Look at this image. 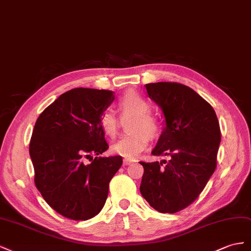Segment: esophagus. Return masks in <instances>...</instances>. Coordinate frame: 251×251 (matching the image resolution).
Returning a JSON list of instances; mask_svg holds the SVG:
<instances>
[{
	"label": "esophagus",
	"mask_w": 251,
	"mask_h": 251,
	"mask_svg": "<svg viewBox=\"0 0 251 251\" xmlns=\"http://www.w3.org/2000/svg\"><path fill=\"white\" fill-rule=\"evenodd\" d=\"M131 163H132V160H129V159H124V160H123V164H124L125 166L130 165Z\"/></svg>",
	"instance_id": "obj_1"
}]
</instances>
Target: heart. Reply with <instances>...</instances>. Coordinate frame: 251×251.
I'll return each mask as SVG.
<instances>
[{"instance_id": "1", "label": "heart", "mask_w": 251, "mask_h": 251, "mask_svg": "<svg viewBox=\"0 0 251 251\" xmlns=\"http://www.w3.org/2000/svg\"><path fill=\"white\" fill-rule=\"evenodd\" d=\"M119 109L121 113L134 114L131 121L129 130L132 131L121 137L111 146L113 153L126 159H134L149 144L150 135L151 138L156 137L161 130L159 119L150 114L151 105L144 97L137 92H128L119 101ZM99 124L103 132L108 137H114L118 131V117L112 109H106L100 117Z\"/></svg>"}]
</instances>
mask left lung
<instances>
[{"label":"left lung","instance_id":"left-lung-1","mask_svg":"<svg viewBox=\"0 0 251 251\" xmlns=\"http://www.w3.org/2000/svg\"><path fill=\"white\" fill-rule=\"evenodd\" d=\"M146 89L165 118L151 153L170 160L140 162L144 167L140 191L155 210L176 213L196 201L216 170L219 121L211 105L188 86L159 82L146 84Z\"/></svg>","mask_w":251,"mask_h":251}]
</instances>
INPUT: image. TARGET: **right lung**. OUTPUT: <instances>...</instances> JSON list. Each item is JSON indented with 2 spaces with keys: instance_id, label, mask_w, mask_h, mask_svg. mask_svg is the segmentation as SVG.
<instances>
[{
  "instance_id": "obj_1",
  "label": "right lung",
  "mask_w": 251,
  "mask_h": 251,
  "mask_svg": "<svg viewBox=\"0 0 251 251\" xmlns=\"http://www.w3.org/2000/svg\"><path fill=\"white\" fill-rule=\"evenodd\" d=\"M113 100L110 90L75 88L61 95L35 122L29 144L34 184L47 204L67 219L97 216L123 163L120 155L98 156L108 149L99 120Z\"/></svg>"
}]
</instances>
